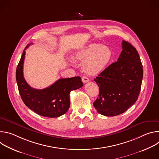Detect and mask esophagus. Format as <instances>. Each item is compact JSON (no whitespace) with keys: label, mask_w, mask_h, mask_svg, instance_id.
<instances>
[{"label":"esophagus","mask_w":159,"mask_h":159,"mask_svg":"<svg viewBox=\"0 0 159 159\" xmlns=\"http://www.w3.org/2000/svg\"><path fill=\"white\" fill-rule=\"evenodd\" d=\"M82 82H83L84 83H86V82H87L89 81V79H88V77H85V76H83V77H82Z\"/></svg>","instance_id":"1"}]
</instances>
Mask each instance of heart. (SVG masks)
Masks as SVG:
<instances>
[{
  "instance_id": "obj_1",
  "label": "heart",
  "mask_w": 159,
  "mask_h": 159,
  "mask_svg": "<svg viewBox=\"0 0 159 159\" xmlns=\"http://www.w3.org/2000/svg\"><path fill=\"white\" fill-rule=\"evenodd\" d=\"M112 57L111 50L99 44L93 43L77 52L75 59L84 61L83 69L89 75H96L101 72L110 61Z\"/></svg>"
}]
</instances>
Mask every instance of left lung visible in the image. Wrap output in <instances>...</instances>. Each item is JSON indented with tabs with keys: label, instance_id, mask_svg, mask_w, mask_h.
<instances>
[{
	"label": "left lung",
	"instance_id": "8db88e82",
	"mask_svg": "<svg viewBox=\"0 0 159 159\" xmlns=\"http://www.w3.org/2000/svg\"><path fill=\"white\" fill-rule=\"evenodd\" d=\"M118 61L111 64L94 81L99 94L93 103L99 114L115 116L122 114L138 99L143 79V66L134 47L122 41Z\"/></svg>",
	"mask_w": 159,
	"mask_h": 159
}]
</instances>
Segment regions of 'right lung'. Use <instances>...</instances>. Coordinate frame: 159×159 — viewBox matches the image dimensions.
<instances>
[{
    "label": "right lung",
    "instance_id": "1",
    "mask_svg": "<svg viewBox=\"0 0 159 159\" xmlns=\"http://www.w3.org/2000/svg\"><path fill=\"white\" fill-rule=\"evenodd\" d=\"M26 47L17 65L16 78L19 92L22 101L36 114L48 118L59 117L69 109L70 93L73 90L83 86L80 77L60 79L52 85L43 89L31 87L25 80L23 75V64L25 58Z\"/></svg>",
    "mask_w": 159,
    "mask_h": 159
}]
</instances>
